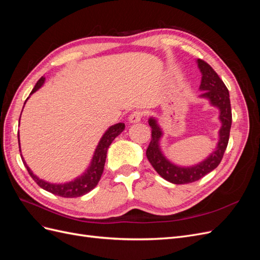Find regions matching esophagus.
Instances as JSON below:
<instances>
[{
  "label": "esophagus",
  "instance_id": "34e87169",
  "mask_svg": "<svg viewBox=\"0 0 260 260\" xmlns=\"http://www.w3.org/2000/svg\"><path fill=\"white\" fill-rule=\"evenodd\" d=\"M143 117V113L140 112V111H136L133 112L130 116H129V121L131 123H136V122H139L141 119H142Z\"/></svg>",
  "mask_w": 260,
  "mask_h": 260
}]
</instances>
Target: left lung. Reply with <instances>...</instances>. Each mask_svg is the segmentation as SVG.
<instances>
[{"label":"left lung","instance_id":"1","mask_svg":"<svg viewBox=\"0 0 260 260\" xmlns=\"http://www.w3.org/2000/svg\"><path fill=\"white\" fill-rule=\"evenodd\" d=\"M198 65L202 73V81L200 90L204 91L201 98L208 99L212 106L219 108V119L221 128L219 130V141L216 151L212 152L205 160L191 167H181L169 161L161 153L159 140L162 131L155 118L148 119V124L152 128V139L146 149V156L154 169L160 177L175 184L192 183L218 167L221 161L230 137L232 123V113L230 104V95L225 84L220 79L217 73L203 59H198Z\"/></svg>","mask_w":260,"mask_h":260}]
</instances>
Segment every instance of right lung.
Segmentation results:
<instances>
[{
  "label": "right lung",
  "mask_w": 260,
  "mask_h": 260,
  "mask_svg": "<svg viewBox=\"0 0 260 260\" xmlns=\"http://www.w3.org/2000/svg\"><path fill=\"white\" fill-rule=\"evenodd\" d=\"M45 78H40L39 81L36 83L35 88L31 91L30 95L32 93H35L36 91H38L39 89L41 88L44 83ZM28 100V99H27ZM26 100V102H27ZM26 104V103H25ZM20 121V118H19ZM124 130V123L119 122L116 123L112 127H109L107 129V131L104 133V136L102 137V139L100 140L99 145L96 146L95 152H94L92 161L90 164L89 168L86 169V171L84 174L80 177H78L77 179L70 181V182H66V183H50L46 182V181L38 178L32 171L30 170V168L27 166L26 161L23 160L22 156L21 159L25 167L27 168L29 175L31 176L36 183L42 187L43 190L48 191L52 194L61 196V198H79V196H82L86 193H89L91 190H93L99 183V181L101 179L102 174L104 171V165H105V160H106V154H107V149L109 147V145L112 144L113 141L115 140L116 137H118L120 133ZM18 144H19V152H20V143H19V132H18Z\"/></svg>",
  "instance_id": "obj_1"
}]
</instances>
